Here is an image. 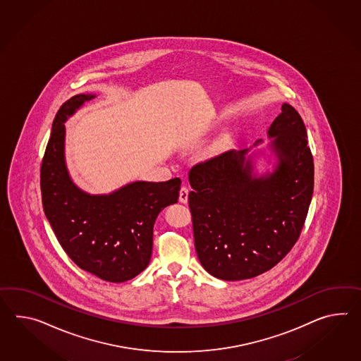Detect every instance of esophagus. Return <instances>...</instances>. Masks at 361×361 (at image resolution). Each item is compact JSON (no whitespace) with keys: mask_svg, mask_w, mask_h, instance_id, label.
I'll list each match as a JSON object with an SVG mask.
<instances>
[{"mask_svg":"<svg viewBox=\"0 0 361 361\" xmlns=\"http://www.w3.org/2000/svg\"><path fill=\"white\" fill-rule=\"evenodd\" d=\"M188 197H189V189H188L186 186H183V188L180 189V194H178V200H180V202H188Z\"/></svg>","mask_w":361,"mask_h":361,"instance_id":"esophagus-1","label":"esophagus"}]
</instances>
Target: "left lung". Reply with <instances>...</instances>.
Instances as JSON below:
<instances>
[{
    "label": "left lung",
    "instance_id": "left-lung-1",
    "mask_svg": "<svg viewBox=\"0 0 361 361\" xmlns=\"http://www.w3.org/2000/svg\"><path fill=\"white\" fill-rule=\"evenodd\" d=\"M267 137L275 159L271 172H255L253 159L264 151L247 156L250 149H231L189 172L195 252L203 269L221 281L270 270L295 245L305 223L314 164L298 111L283 103Z\"/></svg>",
    "mask_w": 361,
    "mask_h": 361
}]
</instances>
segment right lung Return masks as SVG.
<instances>
[{
    "instance_id": "right-lung-1",
    "label": "right lung",
    "mask_w": 361,
    "mask_h": 361,
    "mask_svg": "<svg viewBox=\"0 0 361 361\" xmlns=\"http://www.w3.org/2000/svg\"><path fill=\"white\" fill-rule=\"evenodd\" d=\"M94 97H71L54 117L40 171L42 200L71 261L103 281L121 283L147 267L154 223L159 212L177 202L181 180L134 181L109 194H88L74 184L65 161L63 123Z\"/></svg>"
}]
</instances>
